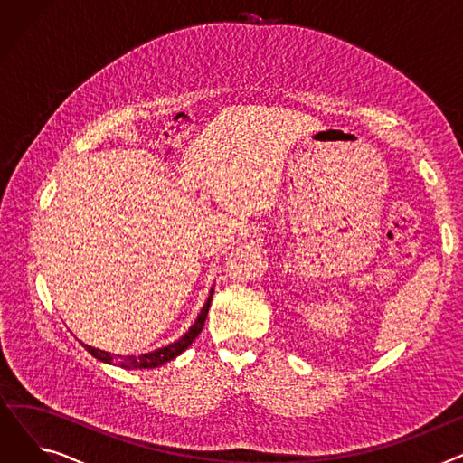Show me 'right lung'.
I'll return each instance as SVG.
<instances>
[{
  "mask_svg": "<svg viewBox=\"0 0 463 463\" xmlns=\"http://www.w3.org/2000/svg\"><path fill=\"white\" fill-rule=\"evenodd\" d=\"M212 293H213V290H212ZM212 293H210V297H208L204 307L201 309L197 321H194V325L185 332V335H182V337L178 339V342L170 344V345H166V347H163V349H157V351H154V353H146V354H140V356H116V358H112V354L107 353V351L95 349V347H90V345H84V347H86L88 353H91L95 358H99V360L109 362V364L114 362L116 366L126 368V370L157 368V366H161V364H165V362H168V360L176 358L178 354H182V353L194 342V337H197V335L201 334V330H203V326H204V323H206V315H208L210 302H212Z\"/></svg>",
  "mask_w": 463,
  "mask_h": 463,
  "instance_id": "1",
  "label": "right lung"
}]
</instances>
